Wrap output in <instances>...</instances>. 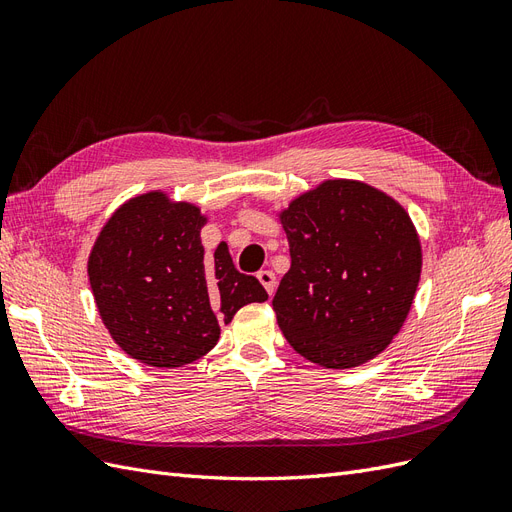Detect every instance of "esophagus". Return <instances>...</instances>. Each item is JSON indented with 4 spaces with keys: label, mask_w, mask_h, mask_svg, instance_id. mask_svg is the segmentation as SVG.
<instances>
[{
    "label": "esophagus",
    "mask_w": 512,
    "mask_h": 512,
    "mask_svg": "<svg viewBox=\"0 0 512 512\" xmlns=\"http://www.w3.org/2000/svg\"><path fill=\"white\" fill-rule=\"evenodd\" d=\"M257 278H259V283L263 285V289L268 291V295H272L276 291V276H274L272 270L257 272Z\"/></svg>",
    "instance_id": "34e87169"
}]
</instances>
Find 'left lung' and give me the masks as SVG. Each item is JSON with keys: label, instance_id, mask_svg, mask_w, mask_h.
<instances>
[{"label": "left lung", "instance_id": "8db88e82", "mask_svg": "<svg viewBox=\"0 0 512 512\" xmlns=\"http://www.w3.org/2000/svg\"><path fill=\"white\" fill-rule=\"evenodd\" d=\"M291 268L272 300L287 342L312 364H366L400 332L421 278V240L391 195L332 178L278 212Z\"/></svg>", "mask_w": 512, "mask_h": 512}]
</instances>
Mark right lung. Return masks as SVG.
Masks as SVG:
<instances>
[{
  "label": "right lung",
  "mask_w": 512,
  "mask_h": 512,
  "mask_svg": "<svg viewBox=\"0 0 512 512\" xmlns=\"http://www.w3.org/2000/svg\"><path fill=\"white\" fill-rule=\"evenodd\" d=\"M208 217L166 191L131 197L95 238L87 274L97 312L121 349L153 368H180L219 342L221 325L268 293L240 274L221 242L206 261Z\"/></svg>",
  "instance_id": "right-lung-1"
}]
</instances>
